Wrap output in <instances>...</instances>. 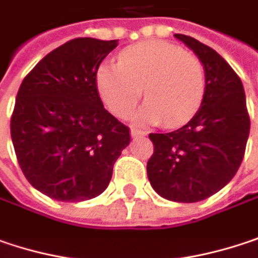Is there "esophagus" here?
Wrapping results in <instances>:
<instances>
[{"mask_svg":"<svg viewBox=\"0 0 258 258\" xmlns=\"http://www.w3.org/2000/svg\"><path fill=\"white\" fill-rule=\"evenodd\" d=\"M131 137H132V138H142V137H147V132L132 127V129H131Z\"/></svg>","mask_w":258,"mask_h":258,"instance_id":"obj_1","label":"esophagus"}]
</instances>
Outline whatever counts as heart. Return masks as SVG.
Returning <instances> with one entry per match:
<instances>
[{
    "instance_id": "1",
    "label": "heart",
    "mask_w": 258,
    "mask_h": 258,
    "mask_svg": "<svg viewBox=\"0 0 258 258\" xmlns=\"http://www.w3.org/2000/svg\"><path fill=\"white\" fill-rule=\"evenodd\" d=\"M95 85L107 110L117 117H126L135 108L144 89L147 102L132 120L180 126L201 107L207 76L197 55L170 42L148 41L121 51L119 64L102 63Z\"/></svg>"
}]
</instances>
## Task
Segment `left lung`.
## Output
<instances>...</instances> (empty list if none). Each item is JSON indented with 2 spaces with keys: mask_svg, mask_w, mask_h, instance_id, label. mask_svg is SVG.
Returning a JSON list of instances; mask_svg holds the SVG:
<instances>
[{
  "mask_svg": "<svg viewBox=\"0 0 258 258\" xmlns=\"http://www.w3.org/2000/svg\"><path fill=\"white\" fill-rule=\"evenodd\" d=\"M203 61L207 86L201 107L185 126L150 134L154 154L147 175L160 197L197 203L226 186L238 172L249 135V117L241 79L213 48L176 33Z\"/></svg>",
  "mask_w": 258,
  "mask_h": 258,
  "instance_id": "left-lung-1",
  "label": "left lung"
}]
</instances>
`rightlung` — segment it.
Here are the masks:
<instances>
[{"mask_svg":"<svg viewBox=\"0 0 258 258\" xmlns=\"http://www.w3.org/2000/svg\"><path fill=\"white\" fill-rule=\"evenodd\" d=\"M117 41L76 38L55 48L23 79L11 116V139L29 183L46 197L79 203L108 186L129 145V127L102 105L95 85Z\"/></svg>","mask_w":258,"mask_h":258,"instance_id":"1","label":"right lung"}]
</instances>
